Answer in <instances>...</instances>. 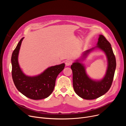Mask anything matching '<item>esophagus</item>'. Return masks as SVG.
Wrapping results in <instances>:
<instances>
[{"instance_id": "obj_1", "label": "esophagus", "mask_w": 126, "mask_h": 126, "mask_svg": "<svg viewBox=\"0 0 126 126\" xmlns=\"http://www.w3.org/2000/svg\"><path fill=\"white\" fill-rule=\"evenodd\" d=\"M71 63H72V62L70 60H67L65 62V65L66 66H69L70 65H71Z\"/></svg>"}]
</instances>
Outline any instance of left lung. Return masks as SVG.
I'll use <instances>...</instances> for the list:
<instances>
[{"label": "left lung", "mask_w": 126, "mask_h": 126, "mask_svg": "<svg viewBox=\"0 0 126 126\" xmlns=\"http://www.w3.org/2000/svg\"><path fill=\"white\" fill-rule=\"evenodd\" d=\"M95 49L103 51L108 60L106 74L101 80H94L90 78L81 62ZM71 68L73 75V87L78 95L85 100H94L105 94L111 87L116 69V59L110 43L104 36L100 35L96 46L83 52L81 58L77 59L71 65Z\"/></svg>", "instance_id": "1"}]
</instances>
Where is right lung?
<instances>
[{"label": "right lung", "instance_id": "add662e5", "mask_svg": "<svg viewBox=\"0 0 126 126\" xmlns=\"http://www.w3.org/2000/svg\"><path fill=\"white\" fill-rule=\"evenodd\" d=\"M23 39L24 37L18 42L12 55L13 82L18 90L28 98L35 100L46 98L54 90L56 78L64 68L65 64L49 67L37 76L26 75L21 70L18 62L19 52Z\"/></svg>", "mask_w": 126, "mask_h": 126}]
</instances>
